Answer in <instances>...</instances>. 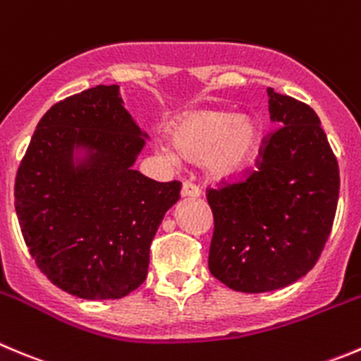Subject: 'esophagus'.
<instances>
[{"instance_id": "obj_1", "label": "esophagus", "mask_w": 361, "mask_h": 361, "mask_svg": "<svg viewBox=\"0 0 361 361\" xmlns=\"http://www.w3.org/2000/svg\"><path fill=\"white\" fill-rule=\"evenodd\" d=\"M181 197L197 199L201 197V190H199V187H195L194 183H190V181H185V183L181 185Z\"/></svg>"}]
</instances>
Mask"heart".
<instances>
[{
  "mask_svg": "<svg viewBox=\"0 0 361 361\" xmlns=\"http://www.w3.org/2000/svg\"><path fill=\"white\" fill-rule=\"evenodd\" d=\"M262 141L261 121L248 114L236 116L226 109L187 113L173 127V145L162 142L160 153L176 164L181 157L201 162L213 181H234L257 159Z\"/></svg>",
  "mask_w": 361,
  "mask_h": 361,
  "instance_id": "1",
  "label": "heart"
}]
</instances>
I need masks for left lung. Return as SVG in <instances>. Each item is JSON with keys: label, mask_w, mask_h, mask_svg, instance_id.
Here are the masks:
<instances>
[{"label": "left lung", "mask_w": 361, "mask_h": 361, "mask_svg": "<svg viewBox=\"0 0 361 361\" xmlns=\"http://www.w3.org/2000/svg\"><path fill=\"white\" fill-rule=\"evenodd\" d=\"M268 109L279 128L259 169L208 192L215 222L209 271L240 293L275 291L309 274L337 212L338 164L317 114L274 87Z\"/></svg>", "instance_id": "left-lung-1"}]
</instances>
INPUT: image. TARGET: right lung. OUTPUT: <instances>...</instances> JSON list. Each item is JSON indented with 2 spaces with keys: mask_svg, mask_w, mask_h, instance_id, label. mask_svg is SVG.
Masks as SVG:
<instances>
[{
  "mask_svg": "<svg viewBox=\"0 0 361 361\" xmlns=\"http://www.w3.org/2000/svg\"><path fill=\"white\" fill-rule=\"evenodd\" d=\"M148 139L118 84L68 97L38 121L16 212L31 257L63 291L116 300L146 281L149 245L181 188L134 169Z\"/></svg>",
  "mask_w": 361,
  "mask_h": 361,
  "instance_id": "obj_1",
  "label": "right lung"
}]
</instances>
